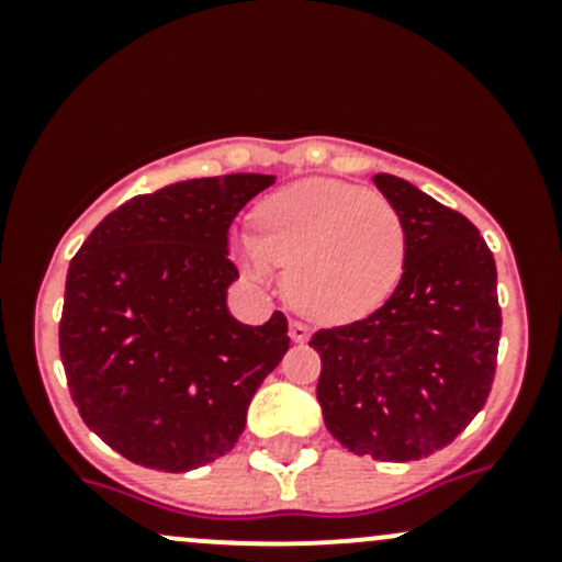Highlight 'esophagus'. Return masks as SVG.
Instances as JSON below:
<instances>
[{
    "mask_svg": "<svg viewBox=\"0 0 562 562\" xmlns=\"http://www.w3.org/2000/svg\"><path fill=\"white\" fill-rule=\"evenodd\" d=\"M310 337V328L302 321H291V339L293 342H304Z\"/></svg>",
    "mask_w": 562,
    "mask_h": 562,
    "instance_id": "obj_1",
    "label": "esophagus"
}]
</instances>
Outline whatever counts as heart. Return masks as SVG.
Returning <instances> with one entry per match:
<instances>
[{
    "label": "heart",
    "mask_w": 562,
    "mask_h": 562,
    "mask_svg": "<svg viewBox=\"0 0 562 562\" xmlns=\"http://www.w3.org/2000/svg\"><path fill=\"white\" fill-rule=\"evenodd\" d=\"M258 234H236L234 252L252 280L271 282L288 266V293L304 315L348 323L396 291L407 260L405 220L364 187L304 179L255 209Z\"/></svg>",
    "instance_id": "heart-1"
}]
</instances>
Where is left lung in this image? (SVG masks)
<instances>
[{
	"mask_svg": "<svg viewBox=\"0 0 562 562\" xmlns=\"http://www.w3.org/2000/svg\"><path fill=\"white\" fill-rule=\"evenodd\" d=\"M372 181L405 220V271L381 310L313 334L317 402L339 446L411 462L446 449L490 396L503 323L497 269L468 217L400 176Z\"/></svg>",
	"mask_w": 562,
	"mask_h": 562,
	"instance_id": "1",
	"label": "left lung"
}]
</instances>
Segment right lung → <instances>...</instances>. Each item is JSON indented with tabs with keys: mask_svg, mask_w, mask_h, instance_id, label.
I'll return each instance as SVG.
<instances>
[{
	"mask_svg": "<svg viewBox=\"0 0 562 562\" xmlns=\"http://www.w3.org/2000/svg\"><path fill=\"white\" fill-rule=\"evenodd\" d=\"M274 181L228 173L135 195L70 260L67 386L83 424L130 462L187 473L228 454L285 356V315L247 326L228 310L231 223Z\"/></svg>",
	"mask_w": 562,
	"mask_h": 562,
	"instance_id": "right-lung-1",
	"label": "right lung"
}]
</instances>
